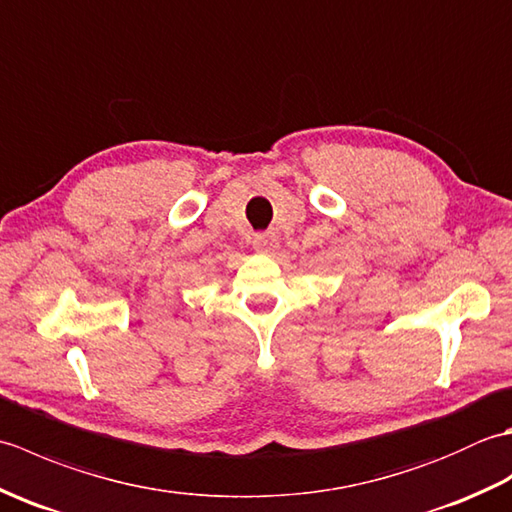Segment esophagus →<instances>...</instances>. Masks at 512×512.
<instances>
[{
    "instance_id": "esophagus-1",
    "label": "esophagus",
    "mask_w": 512,
    "mask_h": 512,
    "mask_svg": "<svg viewBox=\"0 0 512 512\" xmlns=\"http://www.w3.org/2000/svg\"><path fill=\"white\" fill-rule=\"evenodd\" d=\"M253 248L259 253H270L277 248V235L275 233H257L253 237Z\"/></svg>"
}]
</instances>
